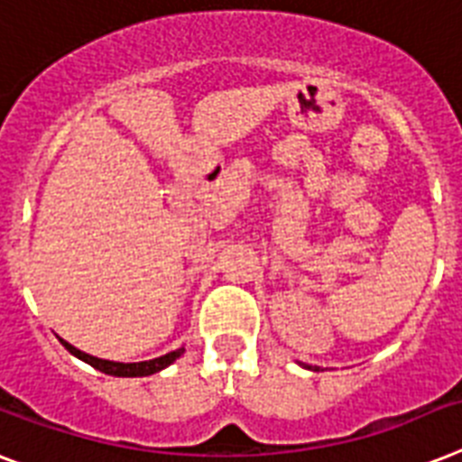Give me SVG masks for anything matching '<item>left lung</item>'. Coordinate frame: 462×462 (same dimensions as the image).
I'll list each match as a JSON object with an SVG mask.
<instances>
[{
  "label": "left lung",
  "mask_w": 462,
  "mask_h": 462,
  "mask_svg": "<svg viewBox=\"0 0 462 462\" xmlns=\"http://www.w3.org/2000/svg\"><path fill=\"white\" fill-rule=\"evenodd\" d=\"M303 367H309V370H318V365H303Z\"/></svg>",
  "instance_id": "left-lung-1"
}]
</instances>
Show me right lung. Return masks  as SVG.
<instances>
[{"instance_id": "obj_1", "label": "right lung", "mask_w": 462, "mask_h": 462, "mask_svg": "<svg viewBox=\"0 0 462 462\" xmlns=\"http://www.w3.org/2000/svg\"><path fill=\"white\" fill-rule=\"evenodd\" d=\"M59 339H61V337H59ZM61 344L66 348H69V351L75 356V358H80V361H85V363H88V365L97 367L99 373L114 374V377H149V374H153V373H161L163 367H168V365H171V363L178 361L180 356L185 354V346H180V348H175V351H171V354L159 356V358H153V361L116 363V361H104V358H97V356L85 354V351H80V348H75L73 344H69V341H66V339H61Z\"/></svg>"}]
</instances>
